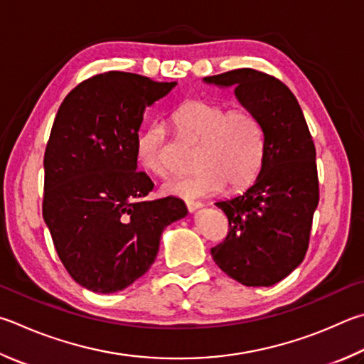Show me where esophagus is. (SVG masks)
Here are the masks:
<instances>
[{"mask_svg":"<svg viewBox=\"0 0 364 364\" xmlns=\"http://www.w3.org/2000/svg\"><path fill=\"white\" fill-rule=\"evenodd\" d=\"M186 207H188V210L191 211V213H194V211H197V210L203 207V203L202 202H196V200H188L186 202Z\"/></svg>","mask_w":364,"mask_h":364,"instance_id":"1","label":"esophagus"}]
</instances>
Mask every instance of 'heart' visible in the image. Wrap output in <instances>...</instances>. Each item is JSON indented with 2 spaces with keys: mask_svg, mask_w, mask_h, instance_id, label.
<instances>
[{
  "mask_svg": "<svg viewBox=\"0 0 364 364\" xmlns=\"http://www.w3.org/2000/svg\"><path fill=\"white\" fill-rule=\"evenodd\" d=\"M171 121L183 136L199 143V149L194 157L196 173L165 184V194L197 199L220 193L224 186L242 189L255 180L264 157V138L248 109L186 100L173 111ZM164 149L165 130L161 124H149L140 132L135 154L143 170L154 176H167Z\"/></svg>",
  "mask_w": 364,
  "mask_h": 364,
  "instance_id": "obj_1",
  "label": "heart"
}]
</instances>
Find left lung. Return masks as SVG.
I'll return each instance as SVG.
<instances>
[{"label":"left lung","instance_id":"1","mask_svg":"<svg viewBox=\"0 0 364 364\" xmlns=\"http://www.w3.org/2000/svg\"><path fill=\"white\" fill-rule=\"evenodd\" d=\"M234 87L264 136L261 171L240 196L216 202L229 234L211 248L224 274L245 287H272L302 262L318 205L315 144L293 92L266 73L240 68L203 77Z\"/></svg>","mask_w":364,"mask_h":364}]
</instances>
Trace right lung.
Masks as SVG:
<instances>
[{
	"mask_svg": "<svg viewBox=\"0 0 364 364\" xmlns=\"http://www.w3.org/2000/svg\"><path fill=\"white\" fill-rule=\"evenodd\" d=\"M175 85L108 71L76 85L57 111L43 216L65 269L90 291H121L146 274L164 229L188 215L176 197L144 199L154 183L136 171L144 109Z\"/></svg>",
	"mask_w": 364,
	"mask_h": 364,
	"instance_id": "obj_1",
	"label": "right lung"
}]
</instances>
